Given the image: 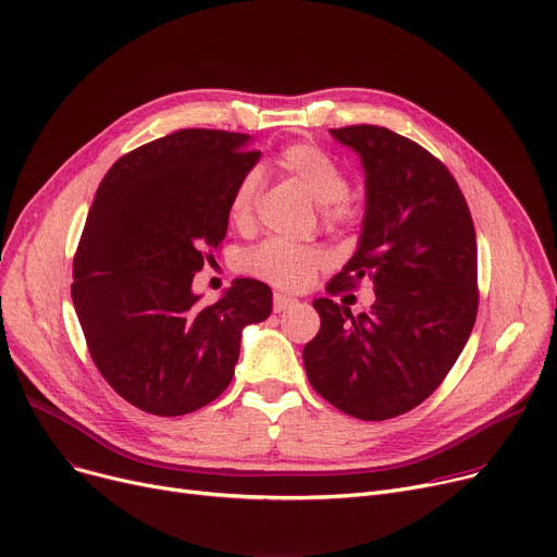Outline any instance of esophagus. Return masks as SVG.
<instances>
[{"mask_svg":"<svg viewBox=\"0 0 557 557\" xmlns=\"http://www.w3.org/2000/svg\"><path fill=\"white\" fill-rule=\"evenodd\" d=\"M296 302H298L296 298L284 296V294H275V296H273V309H275V313H282V311L290 309Z\"/></svg>","mask_w":557,"mask_h":557,"instance_id":"1","label":"esophagus"}]
</instances>
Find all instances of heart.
<instances>
[{
  "instance_id": "b5f03b06",
  "label": "heart",
  "mask_w": 557,
  "mask_h": 557,
  "mask_svg": "<svg viewBox=\"0 0 557 557\" xmlns=\"http://www.w3.org/2000/svg\"><path fill=\"white\" fill-rule=\"evenodd\" d=\"M277 164L288 175L305 185L309 196L320 202V212L327 223H347L355 219V210L343 198L347 194L345 171L313 144H290L277 156ZM259 187V175L250 171L237 185L230 200V216L234 223H246L252 214V205ZM325 263V252L315 246H300L284 239H269L252 248L244 257V271L267 280L275 286L300 288L318 267Z\"/></svg>"
}]
</instances>
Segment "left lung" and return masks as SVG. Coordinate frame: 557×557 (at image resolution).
I'll return each mask as SVG.
<instances>
[{"instance_id": "8db88e82", "label": "left lung", "mask_w": 557, "mask_h": 557, "mask_svg": "<svg viewBox=\"0 0 557 557\" xmlns=\"http://www.w3.org/2000/svg\"><path fill=\"white\" fill-rule=\"evenodd\" d=\"M366 173V210L355 255L327 294L372 280L374 305L315 298L320 332L305 345L313 391L359 420L411 411L441 386L472 334L476 232L443 162L382 126L332 128Z\"/></svg>"}]
</instances>
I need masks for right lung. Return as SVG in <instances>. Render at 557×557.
<instances>
[{
	"instance_id": "right-lung-1",
	"label": "right lung",
	"mask_w": 557,
	"mask_h": 557,
	"mask_svg": "<svg viewBox=\"0 0 557 557\" xmlns=\"http://www.w3.org/2000/svg\"><path fill=\"white\" fill-rule=\"evenodd\" d=\"M248 141L187 128L144 144L112 164L87 214L74 309L106 382L146 413L175 418L216 399L244 330L273 311L269 284L250 277L232 280L210 307L191 288L259 160Z\"/></svg>"
}]
</instances>
